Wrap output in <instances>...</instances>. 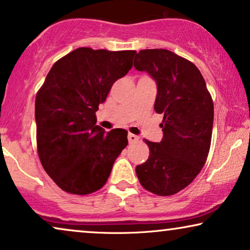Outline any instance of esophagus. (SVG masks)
Segmentation results:
<instances>
[{"label": "esophagus", "mask_w": 250, "mask_h": 250, "mask_svg": "<svg viewBox=\"0 0 250 250\" xmlns=\"http://www.w3.org/2000/svg\"><path fill=\"white\" fill-rule=\"evenodd\" d=\"M127 139H128V142L129 143H135L139 140V136L132 134V133H129L128 136H127Z\"/></svg>", "instance_id": "34e87169"}]
</instances>
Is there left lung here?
Here are the masks:
<instances>
[{"instance_id":"1","label":"left lung","mask_w":250,"mask_h":250,"mask_svg":"<svg viewBox=\"0 0 250 250\" xmlns=\"http://www.w3.org/2000/svg\"><path fill=\"white\" fill-rule=\"evenodd\" d=\"M134 67L157 85L155 110L163 114L160 142L146 140L150 156L138 165L141 186L158 196H172L189 186L206 163L210 148L214 104L199 69L164 49L141 50Z\"/></svg>"}]
</instances>
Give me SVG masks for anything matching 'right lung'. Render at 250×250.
<instances>
[{"label": "right lung", "mask_w": 250, "mask_h": 250, "mask_svg": "<svg viewBox=\"0 0 250 250\" xmlns=\"http://www.w3.org/2000/svg\"><path fill=\"white\" fill-rule=\"evenodd\" d=\"M135 51L78 47L53 64L35 100L37 151L60 189L88 194L101 189L127 146V131L104 132L95 111L112 84L132 68Z\"/></svg>", "instance_id": "obj_1"}]
</instances>
